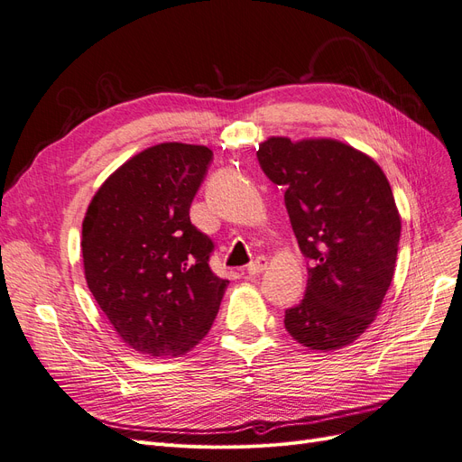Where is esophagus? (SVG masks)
Masks as SVG:
<instances>
[{"mask_svg": "<svg viewBox=\"0 0 462 462\" xmlns=\"http://www.w3.org/2000/svg\"><path fill=\"white\" fill-rule=\"evenodd\" d=\"M266 266H268L266 258H256L254 263H251V264L247 266V273H249V275H258V273H263V272L266 270Z\"/></svg>", "mask_w": 462, "mask_h": 462, "instance_id": "obj_1", "label": "esophagus"}]
</instances>
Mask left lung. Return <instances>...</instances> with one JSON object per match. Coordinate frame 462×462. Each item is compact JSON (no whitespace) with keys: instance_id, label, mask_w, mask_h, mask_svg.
<instances>
[{"instance_id":"1","label":"left lung","mask_w":462,"mask_h":462,"mask_svg":"<svg viewBox=\"0 0 462 462\" xmlns=\"http://www.w3.org/2000/svg\"><path fill=\"white\" fill-rule=\"evenodd\" d=\"M258 162L285 206L311 268L304 300L285 311V328L308 349L353 344L383 304L394 275L400 213L374 158L330 137H268Z\"/></svg>"}]
</instances>
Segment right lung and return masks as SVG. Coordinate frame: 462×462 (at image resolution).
I'll list each match as a JSON object with an SVG mask.
<instances>
[{"instance_id": "obj_1", "label": "right lung", "mask_w": 462, "mask_h": 462, "mask_svg": "<svg viewBox=\"0 0 462 462\" xmlns=\"http://www.w3.org/2000/svg\"><path fill=\"white\" fill-rule=\"evenodd\" d=\"M213 152L160 143L115 170L83 220L87 285L123 342L143 355L179 356L202 342L228 285L209 268L211 239L190 204Z\"/></svg>"}]
</instances>
